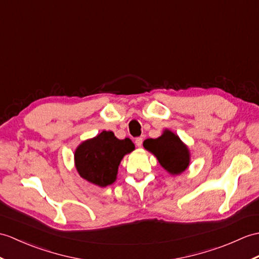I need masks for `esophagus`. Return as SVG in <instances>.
Masks as SVG:
<instances>
[{
    "label": "esophagus",
    "mask_w": 259,
    "mask_h": 259,
    "mask_svg": "<svg viewBox=\"0 0 259 259\" xmlns=\"http://www.w3.org/2000/svg\"><path fill=\"white\" fill-rule=\"evenodd\" d=\"M142 142H143V138H141V137H139V138H137L136 139V144H137V147H141L142 146Z\"/></svg>",
    "instance_id": "34e87169"
}]
</instances>
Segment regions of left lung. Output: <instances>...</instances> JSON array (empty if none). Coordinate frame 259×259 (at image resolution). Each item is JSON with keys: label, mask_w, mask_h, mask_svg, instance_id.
Masks as SVG:
<instances>
[{"label": "left lung", "mask_w": 259, "mask_h": 259, "mask_svg": "<svg viewBox=\"0 0 259 259\" xmlns=\"http://www.w3.org/2000/svg\"><path fill=\"white\" fill-rule=\"evenodd\" d=\"M143 147L153 153L159 163L172 176H178L190 165V151L179 136L165 129L157 139H147Z\"/></svg>", "instance_id": "1"}]
</instances>
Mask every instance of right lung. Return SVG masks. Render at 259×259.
Segmentation results:
<instances>
[{"label":"right lung","mask_w":259,"mask_h":259,"mask_svg":"<svg viewBox=\"0 0 259 259\" xmlns=\"http://www.w3.org/2000/svg\"><path fill=\"white\" fill-rule=\"evenodd\" d=\"M134 150L135 144L129 138L119 140L112 131H102L77 147L76 169L82 179L105 188L116 181L120 162Z\"/></svg>","instance_id":"obj_1"}]
</instances>
